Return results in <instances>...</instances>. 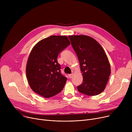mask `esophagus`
I'll list each match as a JSON object with an SVG mask.
<instances>
[{
  "instance_id": "obj_1",
  "label": "esophagus",
  "mask_w": 132,
  "mask_h": 132,
  "mask_svg": "<svg viewBox=\"0 0 132 132\" xmlns=\"http://www.w3.org/2000/svg\"><path fill=\"white\" fill-rule=\"evenodd\" d=\"M68 76H69V78H70V79H71V78H72L73 77V74H69Z\"/></svg>"
}]
</instances>
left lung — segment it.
<instances>
[{
	"label": "left lung",
	"mask_w": 132,
	"mask_h": 132,
	"mask_svg": "<svg viewBox=\"0 0 132 132\" xmlns=\"http://www.w3.org/2000/svg\"><path fill=\"white\" fill-rule=\"evenodd\" d=\"M73 48L78 56L83 76L79 92L95 96L105 89L111 74L110 64L103 48L94 38L84 35H70Z\"/></svg>",
	"instance_id": "1"
}]
</instances>
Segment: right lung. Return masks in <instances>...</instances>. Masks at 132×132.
I'll return each instance as SVG.
<instances>
[{
	"instance_id": "add662e5",
	"label": "right lung",
	"mask_w": 132,
	"mask_h": 132,
	"mask_svg": "<svg viewBox=\"0 0 132 132\" xmlns=\"http://www.w3.org/2000/svg\"><path fill=\"white\" fill-rule=\"evenodd\" d=\"M71 44L66 36H50L40 40L29 54L26 77L31 89L44 98L59 93L67 78L60 73L57 61L59 53Z\"/></svg>"
}]
</instances>
